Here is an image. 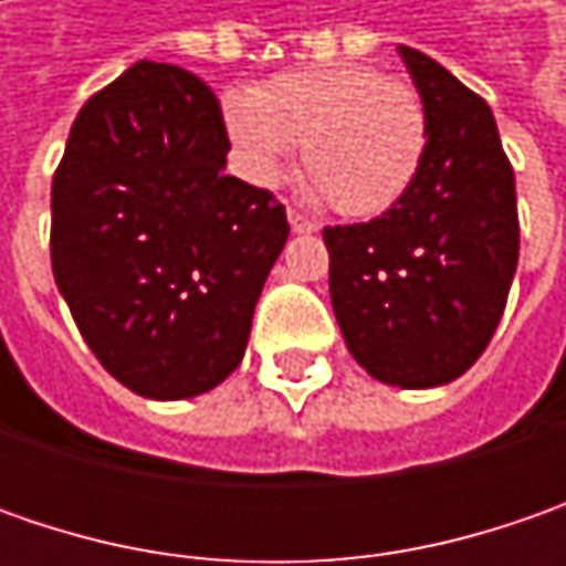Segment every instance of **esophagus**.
<instances>
[{
  "label": "esophagus",
  "mask_w": 566,
  "mask_h": 566,
  "mask_svg": "<svg viewBox=\"0 0 566 566\" xmlns=\"http://www.w3.org/2000/svg\"><path fill=\"white\" fill-rule=\"evenodd\" d=\"M286 217H290V227H293V232H315L317 229L315 220H312V217H305V213H298L295 207L286 210Z\"/></svg>",
  "instance_id": "obj_1"
}]
</instances>
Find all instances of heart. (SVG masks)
<instances>
[{"mask_svg":"<svg viewBox=\"0 0 566 566\" xmlns=\"http://www.w3.org/2000/svg\"><path fill=\"white\" fill-rule=\"evenodd\" d=\"M229 138L254 182L273 186L302 144L312 191L346 217H378L412 188L428 150L419 91L371 65H317L223 103Z\"/></svg>","mask_w":566,"mask_h":566,"instance_id":"obj_1","label":"heart"}]
</instances>
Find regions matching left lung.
I'll return each instance as SVG.
<instances>
[{
	"label": "left lung",
	"instance_id": "left-lung-1",
	"mask_svg": "<svg viewBox=\"0 0 566 566\" xmlns=\"http://www.w3.org/2000/svg\"><path fill=\"white\" fill-rule=\"evenodd\" d=\"M424 103L428 150L400 205L327 227L331 302L353 359L397 387L460 378L489 346L520 258L513 166L489 103L400 46Z\"/></svg>",
	"mask_w": 566,
	"mask_h": 566
}]
</instances>
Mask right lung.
<instances>
[{
    "label": "right lung",
    "mask_w": 566,
    "mask_h": 566,
    "mask_svg": "<svg viewBox=\"0 0 566 566\" xmlns=\"http://www.w3.org/2000/svg\"><path fill=\"white\" fill-rule=\"evenodd\" d=\"M213 91L138 62L77 113L53 176V276L84 343L128 390L186 400L245 356L286 245V207L227 176Z\"/></svg>",
    "instance_id": "right-lung-1"
}]
</instances>
